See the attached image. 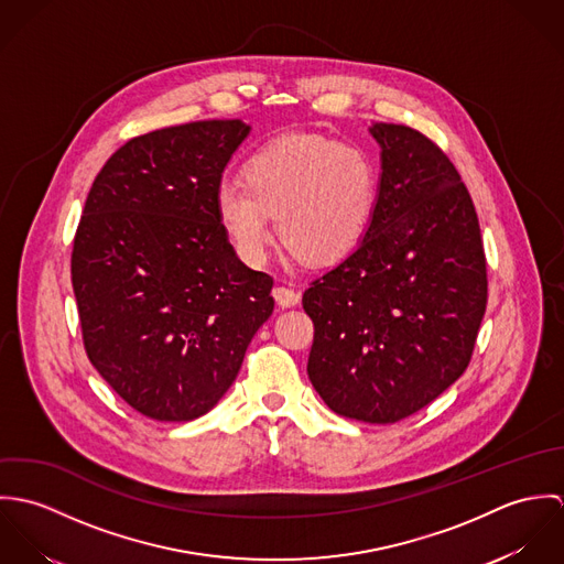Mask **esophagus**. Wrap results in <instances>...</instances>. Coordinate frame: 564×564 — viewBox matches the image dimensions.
I'll use <instances>...</instances> for the list:
<instances>
[{"label":"esophagus","instance_id":"1","mask_svg":"<svg viewBox=\"0 0 564 564\" xmlns=\"http://www.w3.org/2000/svg\"><path fill=\"white\" fill-rule=\"evenodd\" d=\"M300 293L297 291H293V289H289V286H275L273 289V300L278 302V306H282V308H293V306H297L300 304Z\"/></svg>","mask_w":564,"mask_h":564}]
</instances>
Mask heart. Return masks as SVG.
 I'll use <instances>...</instances> for the list:
<instances>
[{"mask_svg":"<svg viewBox=\"0 0 564 564\" xmlns=\"http://www.w3.org/2000/svg\"><path fill=\"white\" fill-rule=\"evenodd\" d=\"M245 177H224L215 204L242 260L258 264L271 241L306 262H332L362 239L373 215L378 171L371 156L317 134H286L253 152Z\"/></svg>","mask_w":564,"mask_h":564,"instance_id":"obj_1","label":"heart"}]
</instances>
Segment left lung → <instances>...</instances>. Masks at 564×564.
<instances>
[{"instance_id":"8db88e82","label":"left lung","mask_w":564,"mask_h":564,"mask_svg":"<svg viewBox=\"0 0 564 564\" xmlns=\"http://www.w3.org/2000/svg\"><path fill=\"white\" fill-rule=\"evenodd\" d=\"M369 132L382 150L369 226L302 297L315 323L308 378L336 414L395 423L465 373L486 311V258L452 161L408 126Z\"/></svg>"}]
</instances>
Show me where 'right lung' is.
I'll use <instances>...</instances> for the list:
<instances>
[{"label": "right lung", "instance_id": "right-lung-1", "mask_svg": "<svg viewBox=\"0 0 564 564\" xmlns=\"http://www.w3.org/2000/svg\"><path fill=\"white\" fill-rule=\"evenodd\" d=\"M241 119L137 137L97 173L72 253L88 360L156 421H193L239 376L273 313L271 275L245 267L215 193L249 137Z\"/></svg>", "mask_w": 564, "mask_h": 564}]
</instances>
